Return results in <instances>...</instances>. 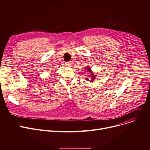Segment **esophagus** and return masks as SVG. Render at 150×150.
Listing matches in <instances>:
<instances>
[{
  "instance_id": "1",
  "label": "esophagus",
  "mask_w": 150,
  "mask_h": 150,
  "mask_svg": "<svg viewBox=\"0 0 150 150\" xmlns=\"http://www.w3.org/2000/svg\"><path fill=\"white\" fill-rule=\"evenodd\" d=\"M65 65H66V66H70V62H65Z\"/></svg>"
}]
</instances>
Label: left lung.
Instances as JSON below:
<instances>
[{"instance_id":"1","label":"left lung","mask_w":150,"mask_h":150,"mask_svg":"<svg viewBox=\"0 0 150 150\" xmlns=\"http://www.w3.org/2000/svg\"><path fill=\"white\" fill-rule=\"evenodd\" d=\"M86 70H87V71H86V72H90V76H89V77H90L91 79H89V78H86V80H88V81H93V80L96 79V75H95V74H93L92 72V71H91V68H89V67H86Z\"/></svg>"}]
</instances>
